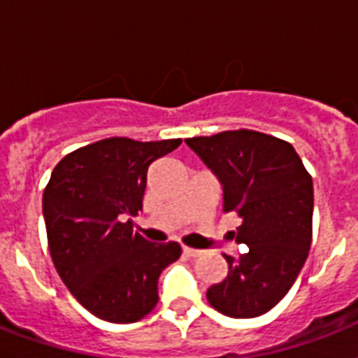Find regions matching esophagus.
I'll return each mask as SVG.
<instances>
[{"label": "esophagus", "mask_w": 358, "mask_h": 358, "mask_svg": "<svg viewBox=\"0 0 358 358\" xmlns=\"http://www.w3.org/2000/svg\"><path fill=\"white\" fill-rule=\"evenodd\" d=\"M182 250H184L185 256H191V258H196V256L202 255V250L199 249H191V247H182Z\"/></svg>", "instance_id": "34e87169"}]
</instances>
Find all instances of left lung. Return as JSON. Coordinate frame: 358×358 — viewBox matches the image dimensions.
Returning a JSON list of instances; mask_svg holds the SVG:
<instances>
[{
	"mask_svg": "<svg viewBox=\"0 0 358 358\" xmlns=\"http://www.w3.org/2000/svg\"><path fill=\"white\" fill-rule=\"evenodd\" d=\"M223 184V212L241 219L227 256L229 275L210 286L208 303L230 317L266 314L288 294L312 243V176L288 141L255 129L185 139Z\"/></svg>",
	"mask_w": 358,
	"mask_h": 358,
	"instance_id": "obj_1",
	"label": "left lung"
}]
</instances>
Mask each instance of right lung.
<instances>
[{
	"label": "right lung",
	"instance_id": "right-lung-1",
	"mask_svg": "<svg viewBox=\"0 0 358 358\" xmlns=\"http://www.w3.org/2000/svg\"><path fill=\"white\" fill-rule=\"evenodd\" d=\"M182 139L109 137L70 152L42 195L53 266L81 306L103 322L134 323L157 305L159 273L180 258L176 241L134 230L152 163Z\"/></svg>",
	"mask_w": 358,
	"mask_h": 358
}]
</instances>
